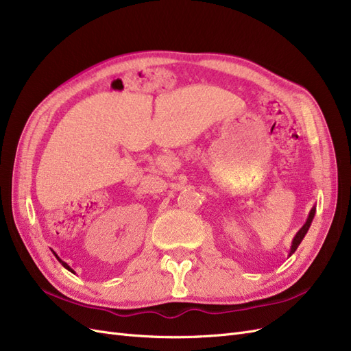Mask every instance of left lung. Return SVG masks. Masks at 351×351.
<instances>
[{
    "instance_id": "1",
    "label": "left lung",
    "mask_w": 351,
    "mask_h": 351,
    "mask_svg": "<svg viewBox=\"0 0 351 351\" xmlns=\"http://www.w3.org/2000/svg\"><path fill=\"white\" fill-rule=\"evenodd\" d=\"M315 211H316V207H312V210H311V213H309V216H308V219H306V223H304V224L302 226V228L299 229V232L296 233V236L293 237V242H291V247H290L289 256H291V254H295V251L298 250V246H299L300 242L303 241L304 234L308 233V230H309V228H311V223H312V220H313V217H315Z\"/></svg>"
}]
</instances>
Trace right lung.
I'll use <instances>...</instances> for the list:
<instances>
[{
  "label": "right lung",
  "mask_w": 351,
  "mask_h": 351,
  "mask_svg": "<svg viewBox=\"0 0 351 351\" xmlns=\"http://www.w3.org/2000/svg\"><path fill=\"white\" fill-rule=\"evenodd\" d=\"M53 254H55V252H53ZM55 256H56V254H55ZM56 258H58V261H60V263H61V264L64 265V268H66V269H69V271H71V273H74V271H73V268H71V267H70L69 264H66V263H64V261H62V259H61L60 256H56Z\"/></svg>",
  "instance_id": "1"
}]
</instances>
